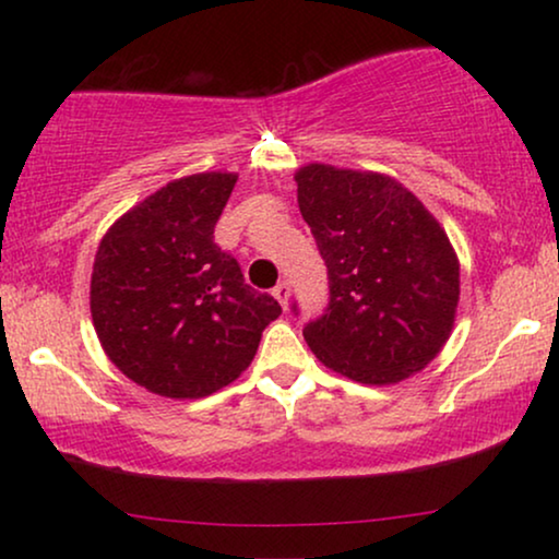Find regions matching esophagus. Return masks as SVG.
<instances>
[{"mask_svg":"<svg viewBox=\"0 0 559 559\" xmlns=\"http://www.w3.org/2000/svg\"><path fill=\"white\" fill-rule=\"evenodd\" d=\"M272 295L277 297L280 300V305L282 308H287V302H289V282L287 280H282V282H277V287L272 289Z\"/></svg>","mask_w":559,"mask_h":559,"instance_id":"1","label":"esophagus"}]
</instances>
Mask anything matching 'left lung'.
Instances as JSON below:
<instances>
[{
	"instance_id": "left-lung-1",
	"label": "left lung",
	"mask_w": 559,
	"mask_h": 559,
	"mask_svg": "<svg viewBox=\"0 0 559 559\" xmlns=\"http://www.w3.org/2000/svg\"><path fill=\"white\" fill-rule=\"evenodd\" d=\"M295 180L331 289L302 331L312 354L361 384L423 371L445 346L461 295L445 231L386 175L305 165Z\"/></svg>"
}]
</instances>
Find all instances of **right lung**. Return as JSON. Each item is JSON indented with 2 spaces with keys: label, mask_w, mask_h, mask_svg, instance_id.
Wrapping results in <instances>:
<instances>
[{
  "label": "right lung",
  "mask_w": 559,
  "mask_h": 559,
  "mask_svg": "<svg viewBox=\"0 0 559 559\" xmlns=\"http://www.w3.org/2000/svg\"><path fill=\"white\" fill-rule=\"evenodd\" d=\"M234 186L231 173L167 182L98 243L91 274L96 335L119 371L155 394L198 400L231 384L282 312L213 241Z\"/></svg>",
  "instance_id": "add662e5"
}]
</instances>
